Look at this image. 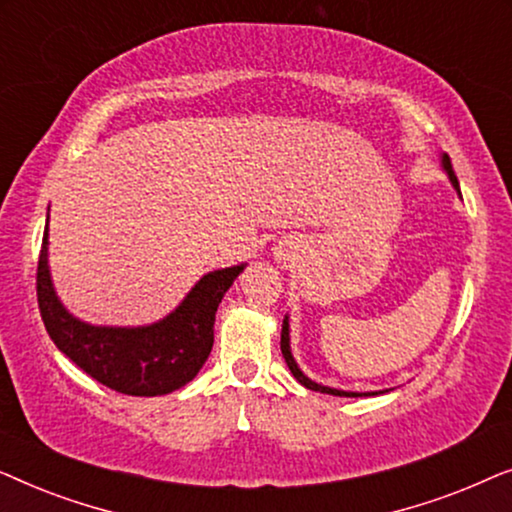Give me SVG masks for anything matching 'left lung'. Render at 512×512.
<instances>
[{
  "label": "left lung",
  "mask_w": 512,
  "mask_h": 512,
  "mask_svg": "<svg viewBox=\"0 0 512 512\" xmlns=\"http://www.w3.org/2000/svg\"><path fill=\"white\" fill-rule=\"evenodd\" d=\"M440 163H443V170L447 172V177H450V181H452V186L457 188V193H459V181H457V174H454V170H452V163H450V156H443V160H440ZM461 195V193H459ZM282 354H284V361H286V366H289V370L293 373V377H296V380L303 384V387H307V389H312V391H321V394H333V396H375L377 391H368V394H356V391H342V389H331V387H324V384H317V382H312L310 377H307L303 370L298 368V363H296V359H293V354H291V338H289V317H284V324H282Z\"/></svg>",
  "instance_id": "left-lung-1"
}]
</instances>
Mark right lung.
Wrapping results in <instances>:
<instances>
[{
	"mask_svg": "<svg viewBox=\"0 0 512 512\" xmlns=\"http://www.w3.org/2000/svg\"><path fill=\"white\" fill-rule=\"evenodd\" d=\"M242 265L207 272L174 312L149 326H93L76 319L55 296L48 270V223L37 265L41 319L55 347L104 387L128 396H163L200 373L214 345L221 298Z\"/></svg>",
	"mask_w": 512,
	"mask_h": 512,
	"instance_id": "obj_1",
	"label": "right lung"
}]
</instances>
